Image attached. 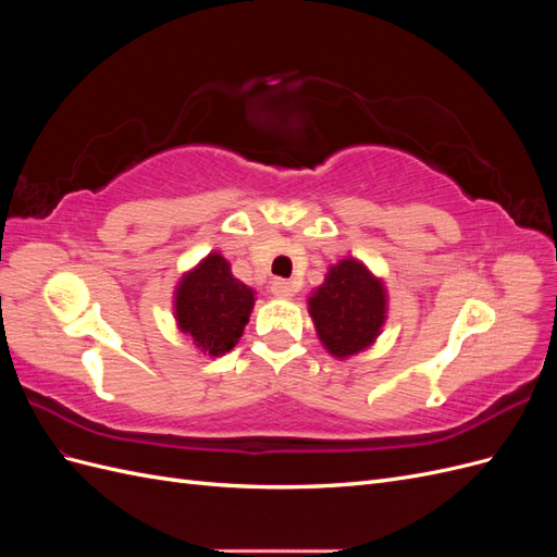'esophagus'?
<instances>
[{"mask_svg": "<svg viewBox=\"0 0 557 557\" xmlns=\"http://www.w3.org/2000/svg\"><path fill=\"white\" fill-rule=\"evenodd\" d=\"M293 283L285 281V278H274L272 281V295L278 299H290L293 297Z\"/></svg>", "mask_w": 557, "mask_h": 557, "instance_id": "obj_1", "label": "esophagus"}]
</instances>
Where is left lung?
<instances>
[{"label": "left lung", "instance_id": "obj_1", "mask_svg": "<svg viewBox=\"0 0 557 557\" xmlns=\"http://www.w3.org/2000/svg\"><path fill=\"white\" fill-rule=\"evenodd\" d=\"M385 288L356 258L330 267L325 283L309 297L318 339L334 358H348L374 344L385 323Z\"/></svg>", "mask_w": 557, "mask_h": 557}]
</instances>
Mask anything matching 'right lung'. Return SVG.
Returning <instances> with one entry per match:
<instances>
[{
    "label": "right lung",
    "instance_id": "obj_1",
    "mask_svg": "<svg viewBox=\"0 0 557 557\" xmlns=\"http://www.w3.org/2000/svg\"><path fill=\"white\" fill-rule=\"evenodd\" d=\"M252 305V290L232 276L221 252H211L181 278L174 313L181 332L193 336L205 356H223L239 342Z\"/></svg>",
    "mask_w": 557,
    "mask_h": 557
}]
</instances>
